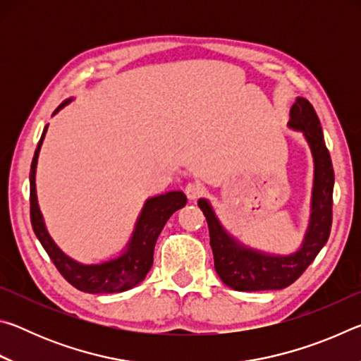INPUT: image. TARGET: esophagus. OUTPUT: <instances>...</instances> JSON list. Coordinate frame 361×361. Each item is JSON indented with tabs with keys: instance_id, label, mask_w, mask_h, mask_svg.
<instances>
[{
	"instance_id": "34e87169",
	"label": "esophagus",
	"mask_w": 361,
	"mask_h": 361,
	"mask_svg": "<svg viewBox=\"0 0 361 361\" xmlns=\"http://www.w3.org/2000/svg\"><path fill=\"white\" fill-rule=\"evenodd\" d=\"M185 192H186L189 200H195L200 194L204 192V188H202V185H200V183L192 181V183H188L186 188H185Z\"/></svg>"
}]
</instances>
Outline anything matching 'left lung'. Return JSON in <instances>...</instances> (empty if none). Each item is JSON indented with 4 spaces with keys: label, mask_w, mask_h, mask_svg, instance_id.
<instances>
[{
    "label": "left lung",
    "mask_w": 361,
    "mask_h": 361,
    "mask_svg": "<svg viewBox=\"0 0 361 361\" xmlns=\"http://www.w3.org/2000/svg\"><path fill=\"white\" fill-rule=\"evenodd\" d=\"M288 127L301 132L314 157V186L310 216L301 247L290 255L267 253L248 247L226 231L212 204L199 199L197 205L209 223L215 271L224 285L237 291L282 290L301 277L315 259L331 232L334 172L314 106L298 97L290 109Z\"/></svg>",
    "instance_id": "8db88e82"
}]
</instances>
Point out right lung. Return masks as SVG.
Segmentation results:
<instances>
[{
    "mask_svg": "<svg viewBox=\"0 0 361 361\" xmlns=\"http://www.w3.org/2000/svg\"><path fill=\"white\" fill-rule=\"evenodd\" d=\"M73 99L65 100L54 114L68 105ZM52 114V116H54ZM49 124L42 130V135L38 146H36L32 169H30V218L36 237L41 242L42 248L46 250L49 258L59 269L65 280L75 288L84 293H121L127 291L143 282L146 274L152 266V255H154V245L159 234L166 226L167 219L173 215L176 210L186 205V195L181 191H169L166 194H159L154 197H148L137 218L135 228L122 252L102 262H92L85 264L73 259L71 256L59 248V245L47 232L44 218L39 210L38 195H36V166L42 146V140L46 137Z\"/></svg>",
    "mask_w": 361,
    "mask_h": 361,
    "instance_id": "add662e5",
    "label": "right lung"
}]
</instances>
